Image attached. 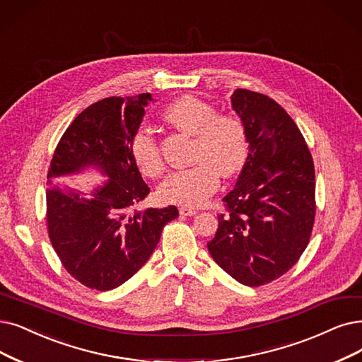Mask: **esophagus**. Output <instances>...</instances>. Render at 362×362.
<instances>
[{"mask_svg": "<svg viewBox=\"0 0 362 362\" xmlns=\"http://www.w3.org/2000/svg\"><path fill=\"white\" fill-rule=\"evenodd\" d=\"M180 214H181L182 216H193V215L197 214V209H194V208H192V206L181 205V206H180Z\"/></svg>", "mask_w": 362, "mask_h": 362, "instance_id": "esophagus-1", "label": "esophagus"}]
</instances>
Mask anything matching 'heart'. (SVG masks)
Listing matches in <instances>:
<instances>
[{"mask_svg": "<svg viewBox=\"0 0 362 362\" xmlns=\"http://www.w3.org/2000/svg\"><path fill=\"white\" fill-rule=\"evenodd\" d=\"M163 117L178 131L194 136L189 169L172 172L158 187V196L169 204L199 206L216 192L223 178L233 177L248 153L243 123L230 114H216L215 107L196 96L178 98L165 110ZM131 154L139 170L158 177L165 162L150 129L141 127L131 139Z\"/></svg>", "mask_w": 362, "mask_h": 362, "instance_id": "1", "label": "heart"}]
</instances>
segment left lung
Returning a JSON list of instances; mask_svg holds the SVG:
<instances>
[{
	"label": "left lung",
	"instance_id": "8db88e82",
	"mask_svg": "<svg viewBox=\"0 0 362 362\" xmlns=\"http://www.w3.org/2000/svg\"><path fill=\"white\" fill-rule=\"evenodd\" d=\"M231 108L247 129L248 157L227 215L208 251L238 282L259 286L290 270L306 250L315 220V166L300 129L272 98L238 89Z\"/></svg>",
	"mask_w": 362,
	"mask_h": 362
}]
</instances>
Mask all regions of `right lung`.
Returning a JSON list of instances; mask_svg holds the SVG:
<instances>
[{"mask_svg": "<svg viewBox=\"0 0 362 362\" xmlns=\"http://www.w3.org/2000/svg\"><path fill=\"white\" fill-rule=\"evenodd\" d=\"M153 96L105 98L81 111L54 150L47 173V228L72 278L98 291L124 284L147 263L177 206L138 209L150 187L131 154ZM96 170L107 180L83 194L62 178Z\"/></svg>", "mask_w": 362, "mask_h": 362, "instance_id": "add662e5", "label": "right lung"}]
</instances>
